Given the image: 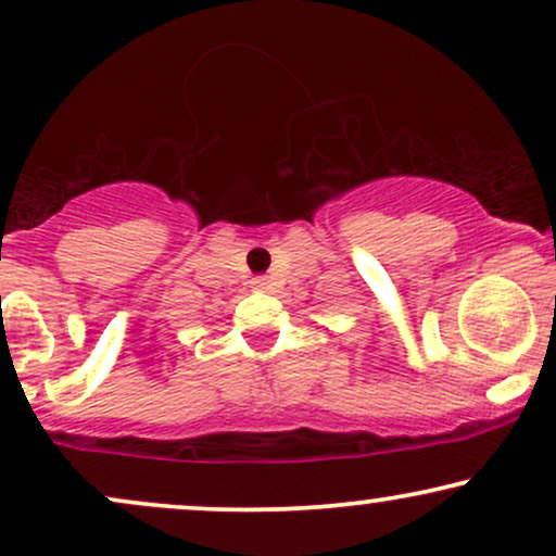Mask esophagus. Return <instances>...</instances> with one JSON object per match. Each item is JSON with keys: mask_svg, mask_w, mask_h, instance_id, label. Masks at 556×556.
I'll return each instance as SVG.
<instances>
[{"mask_svg": "<svg viewBox=\"0 0 556 556\" xmlns=\"http://www.w3.org/2000/svg\"><path fill=\"white\" fill-rule=\"evenodd\" d=\"M251 285H254V290H262V292H274V290H277V282H274L271 277H256Z\"/></svg>", "mask_w": 556, "mask_h": 556, "instance_id": "1", "label": "esophagus"}]
</instances>
